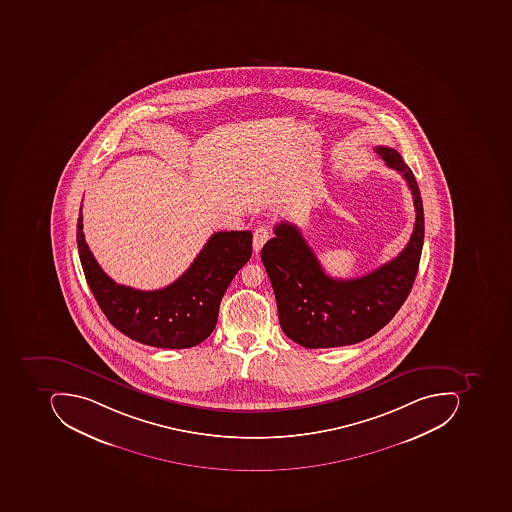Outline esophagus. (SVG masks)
<instances>
[{
  "mask_svg": "<svg viewBox=\"0 0 512 512\" xmlns=\"http://www.w3.org/2000/svg\"><path fill=\"white\" fill-rule=\"evenodd\" d=\"M272 232L271 229L266 228V226H258L254 231V251L260 252L261 248H263L266 241L271 238Z\"/></svg>",
  "mask_w": 512,
  "mask_h": 512,
  "instance_id": "1",
  "label": "esophagus"
}]
</instances>
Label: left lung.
<instances>
[{
    "instance_id": "obj_1",
    "label": "left lung",
    "mask_w": 512,
    "mask_h": 512,
    "mask_svg": "<svg viewBox=\"0 0 512 512\" xmlns=\"http://www.w3.org/2000/svg\"><path fill=\"white\" fill-rule=\"evenodd\" d=\"M375 152L403 175L414 198V232L394 260L354 280L329 277L297 226L286 221L275 226V237L261 249L281 329L304 348L355 345L377 334L405 303L417 277L425 240L420 189L395 149L377 146Z\"/></svg>"
}]
</instances>
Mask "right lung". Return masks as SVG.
<instances>
[{
    "label": "right lung",
    "mask_w": 512,
    "mask_h": 512,
    "mask_svg": "<svg viewBox=\"0 0 512 512\" xmlns=\"http://www.w3.org/2000/svg\"><path fill=\"white\" fill-rule=\"evenodd\" d=\"M77 244L87 284L107 320L132 340L154 348L200 345L217 324L221 298L252 255V232H215L191 268L157 291L115 283L89 251L78 217Z\"/></svg>",
    "instance_id": "obj_1"
}]
</instances>
